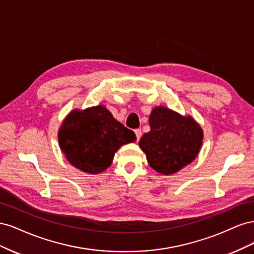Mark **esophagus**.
Instances as JSON below:
<instances>
[{
    "label": "esophagus",
    "instance_id": "obj_1",
    "mask_svg": "<svg viewBox=\"0 0 254 254\" xmlns=\"http://www.w3.org/2000/svg\"><path fill=\"white\" fill-rule=\"evenodd\" d=\"M134 133H135V136H136V140L139 141L141 139V136H142V130L137 128V129L134 130Z\"/></svg>",
    "mask_w": 254,
    "mask_h": 254
}]
</instances>
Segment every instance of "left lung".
Returning <instances> with one entry per match:
<instances>
[{"label": "left lung", "instance_id": "left-lung-1", "mask_svg": "<svg viewBox=\"0 0 254 254\" xmlns=\"http://www.w3.org/2000/svg\"><path fill=\"white\" fill-rule=\"evenodd\" d=\"M150 131L139 142L152 170L168 176L190 164L200 151L203 131L190 117L159 106L149 115Z\"/></svg>", "mask_w": 254, "mask_h": 254}]
</instances>
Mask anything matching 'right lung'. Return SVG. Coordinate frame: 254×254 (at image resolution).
<instances>
[{"label": "right lung", "instance_id": "add662e5", "mask_svg": "<svg viewBox=\"0 0 254 254\" xmlns=\"http://www.w3.org/2000/svg\"><path fill=\"white\" fill-rule=\"evenodd\" d=\"M135 140L132 130L115 120L104 105L72 110L58 130L59 146L66 160L91 175L106 171L121 146Z\"/></svg>", "mask_w": 254, "mask_h": 254}]
</instances>
